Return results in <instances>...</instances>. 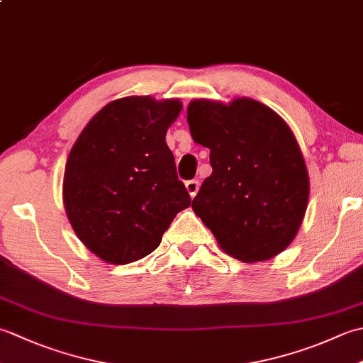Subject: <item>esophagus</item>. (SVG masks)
I'll list each match as a JSON object with an SVG mask.
<instances>
[{"instance_id": "1", "label": "esophagus", "mask_w": 363, "mask_h": 363, "mask_svg": "<svg viewBox=\"0 0 363 363\" xmlns=\"http://www.w3.org/2000/svg\"><path fill=\"white\" fill-rule=\"evenodd\" d=\"M186 189H187V191H189V195L194 198L196 194H198V190H199V181H196V179H191V181H187L186 182Z\"/></svg>"}]
</instances>
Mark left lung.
<instances>
[{
    "mask_svg": "<svg viewBox=\"0 0 363 363\" xmlns=\"http://www.w3.org/2000/svg\"><path fill=\"white\" fill-rule=\"evenodd\" d=\"M187 121L212 165L191 209L229 256L251 264L277 256L309 201L306 162L287 123L251 98L194 99Z\"/></svg>",
    "mask_w": 363,
    "mask_h": 363,
    "instance_id": "obj_1",
    "label": "left lung"
}]
</instances>
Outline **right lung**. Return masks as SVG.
<instances>
[{
    "label": "right lung",
    "instance_id": "obj_1",
    "mask_svg": "<svg viewBox=\"0 0 363 363\" xmlns=\"http://www.w3.org/2000/svg\"><path fill=\"white\" fill-rule=\"evenodd\" d=\"M181 109L179 99H115L73 145L64 174L65 212L79 240L107 264L148 256L191 203L165 142Z\"/></svg>",
    "mask_w": 363,
    "mask_h": 363
}]
</instances>
